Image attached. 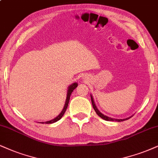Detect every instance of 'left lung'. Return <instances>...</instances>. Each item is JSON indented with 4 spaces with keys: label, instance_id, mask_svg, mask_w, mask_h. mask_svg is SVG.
Segmentation results:
<instances>
[{
    "label": "left lung",
    "instance_id": "left-lung-1",
    "mask_svg": "<svg viewBox=\"0 0 158 158\" xmlns=\"http://www.w3.org/2000/svg\"><path fill=\"white\" fill-rule=\"evenodd\" d=\"M91 103H92V106L93 108H94L95 112L97 113V114L99 116H100L101 118H103V119L106 120V121H116V122H122V121H124V120H127L129 119V118H124V119H117V118H110V117H108V116H105V115H103L102 114H101V113L99 111V110L97 109V108L96 107V105L94 104V100H93V97L91 95Z\"/></svg>",
    "mask_w": 158,
    "mask_h": 158
}]
</instances>
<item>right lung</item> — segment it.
Returning a JSON list of instances; mask_svg holds the SVG:
<instances>
[{
  "label": "right lung",
  "instance_id": "1",
  "mask_svg": "<svg viewBox=\"0 0 158 158\" xmlns=\"http://www.w3.org/2000/svg\"><path fill=\"white\" fill-rule=\"evenodd\" d=\"M77 86V83H73V84H72L71 85H69V89H68V91H67V99H66V102H65V105H64V107L63 108V110H62V111L61 112V114H60L57 117H56L55 118H53V119L50 120V121H48V122H41V123L44 124H52V123H54V122H56L57 121H58L59 119H61V118L63 116V115L64 114V113H65L66 110H67V106H68V104H69V99H70V96H71V94L72 92H73L74 89H75L76 87Z\"/></svg>",
  "mask_w": 158,
  "mask_h": 158
}]
</instances>
